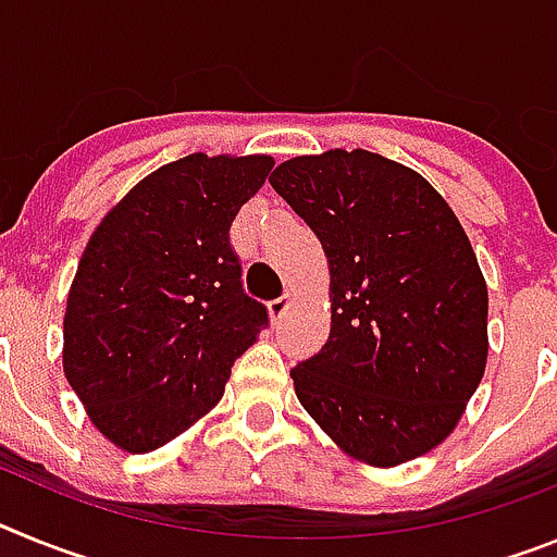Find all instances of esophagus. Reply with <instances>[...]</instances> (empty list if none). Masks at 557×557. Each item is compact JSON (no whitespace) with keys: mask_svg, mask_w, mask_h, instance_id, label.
Returning <instances> with one entry per match:
<instances>
[{"mask_svg":"<svg viewBox=\"0 0 557 557\" xmlns=\"http://www.w3.org/2000/svg\"><path fill=\"white\" fill-rule=\"evenodd\" d=\"M289 304H293V298H289V295H278V298H273V301L268 304L270 318H273V321H282V314L287 312Z\"/></svg>","mask_w":557,"mask_h":557,"instance_id":"1","label":"esophagus"}]
</instances>
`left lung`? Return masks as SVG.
I'll return each instance as SVG.
<instances>
[{
  "mask_svg": "<svg viewBox=\"0 0 557 557\" xmlns=\"http://www.w3.org/2000/svg\"><path fill=\"white\" fill-rule=\"evenodd\" d=\"M270 184L332 273L326 346L289 371L298 401L357 460L426 455L488 359V287L460 220L430 181L368 150L298 156Z\"/></svg>",
  "mask_w": 557,
  "mask_h": 557,
  "instance_id": "1",
  "label": "left lung"
}]
</instances>
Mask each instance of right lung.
Returning <instances> with one entry per match:
<instances>
[{
	"label": "right lung",
	"instance_id": "1",
	"mask_svg": "<svg viewBox=\"0 0 557 557\" xmlns=\"http://www.w3.org/2000/svg\"><path fill=\"white\" fill-rule=\"evenodd\" d=\"M270 170L268 156H186L133 186L88 239L63 371L120 449L152 451L189 430L270 323L231 248V223Z\"/></svg>",
	"mask_w": 557,
	"mask_h": 557
}]
</instances>
